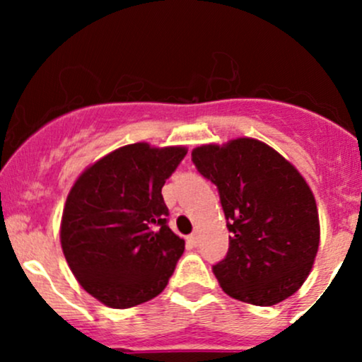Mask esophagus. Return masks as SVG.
<instances>
[{
  "label": "esophagus",
  "mask_w": 362,
  "mask_h": 362,
  "mask_svg": "<svg viewBox=\"0 0 362 362\" xmlns=\"http://www.w3.org/2000/svg\"><path fill=\"white\" fill-rule=\"evenodd\" d=\"M190 242H192V245H194V247H197V245H199V242H201V240H199V235L197 233H192V235H190Z\"/></svg>",
  "instance_id": "1"
}]
</instances>
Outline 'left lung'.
I'll use <instances>...</instances> for the list:
<instances>
[{
	"instance_id": "1",
	"label": "left lung",
	"mask_w": 362,
	"mask_h": 362,
	"mask_svg": "<svg viewBox=\"0 0 362 362\" xmlns=\"http://www.w3.org/2000/svg\"><path fill=\"white\" fill-rule=\"evenodd\" d=\"M192 161L218 187L231 233L226 257L213 265L224 293L257 306L296 293L320 243L317 202L300 172L250 138L195 148Z\"/></svg>"
}]
</instances>
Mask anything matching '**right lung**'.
Returning a JSON list of instances; mask_svg holds the SVG:
<instances>
[{
	"instance_id": "obj_1",
	"label": "right lung",
	"mask_w": 362,
	"mask_h": 362,
	"mask_svg": "<svg viewBox=\"0 0 362 362\" xmlns=\"http://www.w3.org/2000/svg\"><path fill=\"white\" fill-rule=\"evenodd\" d=\"M187 149L127 144L91 165L74 182L61 221V247L86 293L110 308L158 296L185 242L168 226L161 187Z\"/></svg>"
}]
</instances>
